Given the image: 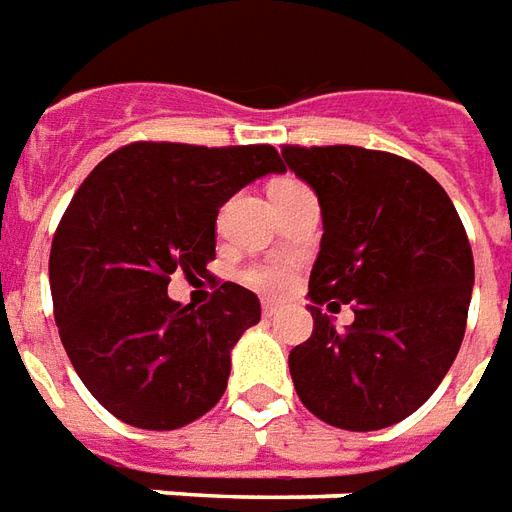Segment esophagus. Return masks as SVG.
<instances>
[{
  "instance_id": "obj_1",
  "label": "esophagus",
  "mask_w": 512,
  "mask_h": 512,
  "mask_svg": "<svg viewBox=\"0 0 512 512\" xmlns=\"http://www.w3.org/2000/svg\"><path fill=\"white\" fill-rule=\"evenodd\" d=\"M275 311H278V303H273V300H264V303H262L264 317H273Z\"/></svg>"
}]
</instances>
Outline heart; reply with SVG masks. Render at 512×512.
<instances>
[{"label": "heart", "mask_w": 512, "mask_h": 512, "mask_svg": "<svg viewBox=\"0 0 512 512\" xmlns=\"http://www.w3.org/2000/svg\"><path fill=\"white\" fill-rule=\"evenodd\" d=\"M286 187H303V184L295 179H278L270 190H286ZM242 281L253 286V289H259V292L278 295V292H284L286 286H289V281H292V270H289L286 264L278 262L250 264L248 270L242 273Z\"/></svg>", "instance_id": "b5f03b06"}]
</instances>
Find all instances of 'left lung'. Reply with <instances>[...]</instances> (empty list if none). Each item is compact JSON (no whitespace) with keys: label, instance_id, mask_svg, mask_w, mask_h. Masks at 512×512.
<instances>
[{"label":"left lung","instance_id":"1","mask_svg":"<svg viewBox=\"0 0 512 512\" xmlns=\"http://www.w3.org/2000/svg\"><path fill=\"white\" fill-rule=\"evenodd\" d=\"M286 168L322 209L308 278L314 331L289 353L300 402L322 422L366 433L402 422L438 389L466 333L474 256L458 209L416 162L361 146H284ZM350 302L356 320L336 332Z\"/></svg>","mask_w":512,"mask_h":512}]
</instances>
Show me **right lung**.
I'll use <instances>...</instances> for the list:
<instances>
[{
	"label": "right lung",
	"instance_id": "obj_1",
	"mask_svg": "<svg viewBox=\"0 0 512 512\" xmlns=\"http://www.w3.org/2000/svg\"><path fill=\"white\" fill-rule=\"evenodd\" d=\"M273 146L137 140L74 192L49 253L54 320L76 375L107 411L179 430L223 397L231 347L262 317L259 297L215 281L204 306L168 297L170 275H209L220 206L264 173Z\"/></svg>",
	"mask_w": 512,
	"mask_h": 512
}]
</instances>
